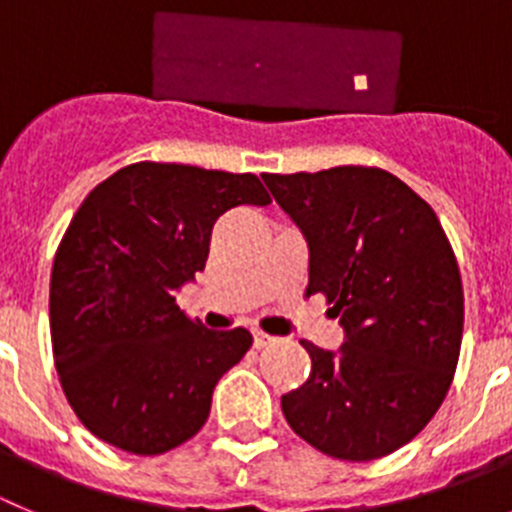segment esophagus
<instances>
[{
    "mask_svg": "<svg viewBox=\"0 0 512 512\" xmlns=\"http://www.w3.org/2000/svg\"><path fill=\"white\" fill-rule=\"evenodd\" d=\"M252 339H255V347H257V349H262V347H267V344H273V342H275V336L265 334V331H260V329L252 331Z\"/></svg>",
    "mask_w": 512,
    "mask_h": 512,
    "instance_id": "34e87169",
    "label": "esophagus"
}]
</instances>
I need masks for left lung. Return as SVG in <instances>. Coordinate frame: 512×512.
<instances>
[{
    "label": "left lung",
    "instance_id": "left-lung-1",
    "mask_svg": "<svg viewBox=\"0 0 512 512\" xmlns=\"http://www.w3.org/2000/svg\"><path fill=\"white\" fill-rule=\"evenodd\" d=\"M308 242L306 296L339 316L336 352L301 342L311 375L280 398L313 449L370 462L416 439L444 403L459 362L464 293L434 209L382 168L265 173Z\"/></svg>",
    "mask_w": 512,
    "mask_h": 512
}]
</instances>
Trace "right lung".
I'll return each instance as SVG.
<instances>
[{"label":"right lung","mask_w":512,"mask_h":512,"mask_svg":"<svg viewBox=\"0 0 512 512\" xmlns=\"http://www.w3.org/2000/svg\"><path fill=\"white\" fill-rule=\"evenodd\" d=\"M242 204H270L252 173L145 160L73 214L50 275V336L63 393L96 439L153 457L206 423L252 334L204 329L176 290L204 270L216 219Z\"/></svg>","instance_id":"1"}]
</instances>
